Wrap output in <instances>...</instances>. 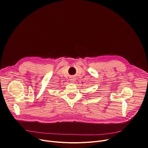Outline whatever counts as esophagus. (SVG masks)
Segmentation results:
<instances>
[{"mask_svg":"<svg viewBox=\"0 0 148 148\" xmlns=\"http://www.w3.org/2000/svg\"><path fill=\"white\" fill-rule=\"evenodd\" d=\"M71 81H72V82H74V81H75V80H74V79H71Z\"/></svg>","mask_w":148,"mask_h":148,"instance_id":"esophagus-1","label":"esophagus"}]
</instances>
